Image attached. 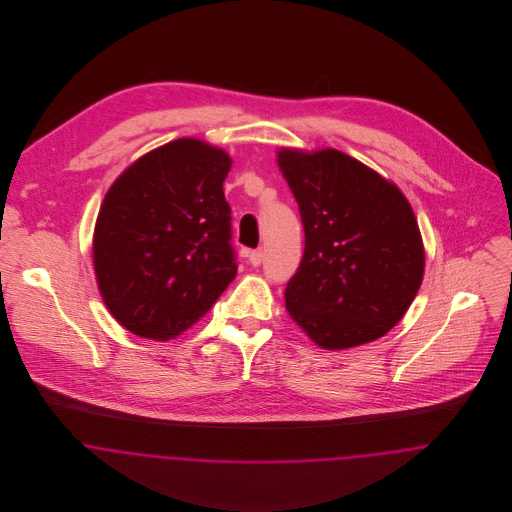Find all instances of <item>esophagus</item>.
Masks as SVG:
<instances>
[{
	"mask_svg": "<svg viewBox=\"0 0 512 512\" xmlns=\"http://www.w3.org/2000/svg\"><path fill=\"white\" fill-rule=\"evenodd\" d=\"M247 257H249V263H251L253 267H259V265L263 263V251H261V249H253V251H249V253H247Z\"/></svg>",
	"mask_w": 512,
	"mask_h": 512,
	"instance_id": "esophagus-1",
	"label": "esophagus"
}]
</instances>
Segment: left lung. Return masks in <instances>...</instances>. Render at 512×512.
Returning <instances> with one entry per match:
<instances>
[{"instance_id": "obj_1", "label": "left lung", "mask_w": 512, "mask_h": 512, "mask_svg": "<svg viewBox=\"0 0 512 512\" xmlns=\"http://www.w3.org/2000/svg\"><path fill=\"white\" fill-rule=\"evenodd\" d=\"M278 165L299 205L305 251L286 309L324 349L382 338L424 276V247L407 197L338 149H282Z\"/></svg>"}]
</instances>
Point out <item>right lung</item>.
Masks as SVG:
<instances>
[{
	"label": "right lung",
	"instance_id": "1",
	"mask_svg": "<svg viewBox=\"0 0 512 512\" xmlns=\"http://www.w3.org/2000/svg\"><path fill=\"white\" fill-rule=\"evenodd\" d=\"M226 151L194 138L130 165L103 199L94 268L109 313L126 330L171 340L203 317L236 278Z\"/></svg>",
	"mask_w": 512,
	"mask_h": 512
}]
</instances>
